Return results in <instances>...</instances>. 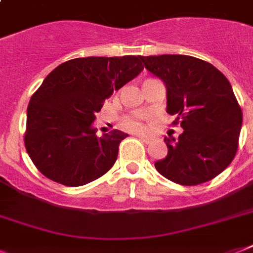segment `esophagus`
<instances>
[{"instance_id": "1", "label": "esophagus", "mask_w": 253, "mask_h": 253, "mask_svg": "<svg viewBox=\"0 0 253 253\" xmlns=\"http://www.w3.org/2000/svg\"><path fill=\"white\" fill-rule=\"evenodd\" d=\"M136 137H139L140 140H143L145 143H149V141H151V137H149V136H145V134H136Z\"/></svg>"}]
</instances>
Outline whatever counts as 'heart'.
Returning <instances> with one entry per match:
<instances>
[{
  "mask_svg": "<svg viewBox=\"0 0 253 253\" xmlns=\"http://www.w3.org/2000/svg\"><path fill=\"white\" fill-rule=\"evenodd\" d=\"M145 120L147 117L144 114L130 113L121 119V125H123V128L130 130V132H143L145 129Z\"/></svg>",
  "mask_w": 253,
  "mask_h": 253,
  "instance_id": "b5f03b06",
  "label": "heart"
}]
</instances>
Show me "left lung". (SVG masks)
<instances>
[{"mask_svg":"<svg viewBox=\"0 0 253 253\" xmlns=\"http://www.w3.org/2000/svg\"><path fill=\"white\" fill-rule=\"evenodd\" d=\"M167 87V113L180 124L178 140L165 137L169 154L155 163L165 178L197 186L221 174L239 147L243 112L229 81L213 64L187 55L140 56Z\"/></svg>","mask_w":253,"mask_h":253,"instance_id":"left-lung-1","label":"left lung"}]
</instances>
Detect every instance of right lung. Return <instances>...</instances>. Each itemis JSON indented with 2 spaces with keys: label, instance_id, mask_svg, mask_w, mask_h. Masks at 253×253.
I'll use <instances>...</instances> for the list:
<instances>
[{
  "label": "right lung",
  "instance_id": "right-lung-1",
  "mask_svg": "<svg viewBox=\"0 0 253 253\" xmlns=\"http://www.w3.org/2000/svg\"><path fill=\"white\" fill-rule=\"evenodd\" d=\"M140 56H90L64 62L33 93L24 144L48 179L77 187L112 169L128 136L117 129L97 137L91 126L104 101L143 71Z\"/></svg>",
  "mask_w": 253,
  "mask_h": 253
}]
</instances>
